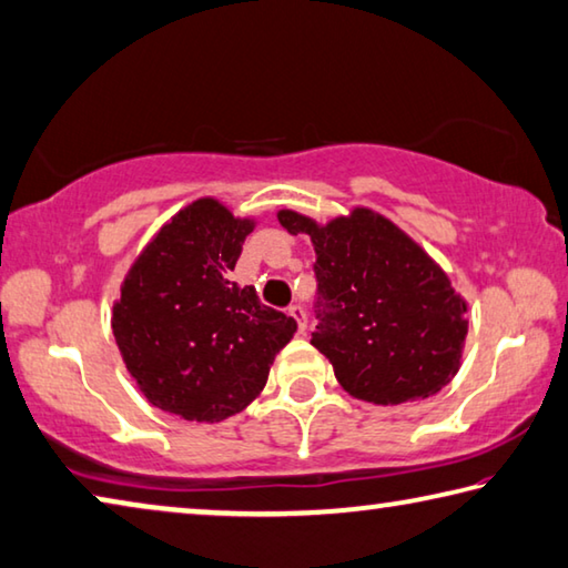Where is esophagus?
Returning a JSON list of instances; mask_svg holds the SVG:
<instances>
[{"label": "esophagus", "mask_w": 568, "mask_h": 568, "mask_svg": "<svg viewBox=\"0 0 568 568\" xmlns=\"http://www.w3.org/2000/svg\"><path fill=\"white\" fill-rule=\"evenodd\" d=\"M290 317H294L296 327H300V334H304L306 332V312H304V306L302 304H292L290 306Z\"/></svg>", "instance_id": "34e87169"}]
</instances>
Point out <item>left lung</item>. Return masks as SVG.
I'll use <instances>...</instances> for the list:
<instances>
[{"instance_id":"obj_1","label":"left lung","mask_w":568,"mask_h":568,"mask_svg":"<svg viewBox=\"0 0 568 568\" xmlns=\"http://www.w3.org/2000/svg\"><path fill=\"white\" fill-rule=\"evenodd\" d=\"M314 244L320 282L312 345L352 397L375 405L425 399L450 383L468 334V304L448 274L383 213L357 206L317 223L278 211Z\"/></svg>"}]
</instances>
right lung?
<instances>
[{
    "label": "right lung",
    "instance_id": "add662e5",
    "mask_svg": "<svg viewBox=\"0 0 568 568\" xmlns=\"http://www.w3.org/2000/svg\"><path fill=\"white\" fill-rule=\"evenodd\" d=\"M254 219L199 199L163 223L135 258L113 334L148 403L183 420L219 423L256 399L296 322L229 282Z\"/></svg>",
    "mask_w": 568,
    "mask_h": 568
}]
</instances>
